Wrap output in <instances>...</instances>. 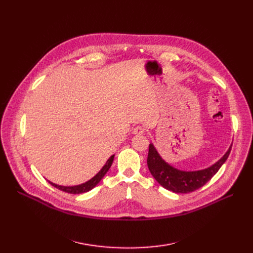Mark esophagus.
<instances>
[{
  "mask_svg": "<svg viewBox=\"0 0 253 253\" xmlns=\"http://www.w3.org/2000/svg\"><path fill=\"white\" fill-rule=\"evenodd\" d=\"M133 133H134V134H137V135L143 134V133H144V128L141 127V126H136V127L133 129Z\"/></svg>",
  "mask_w": 253,
  "mask_h": 253,
  "instance_id": "1",
  "label": "esophagus"
}]
</instances>
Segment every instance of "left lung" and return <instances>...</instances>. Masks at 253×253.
Segmentation results:
<instances>
[{
  "label": "left lung",
  "instance_id": "8db88e82",
  "mask_svg": "<svg viewBox=\"0 0 253 253\" xmlns=\"http://www.w3.org/2000/svg\"><path fill=\"white\" fill-rule=\"evenodd\" d=\"M232 147L218 162L206 169L198 171H181L166 163L156 151L155 147L150 143L148 155V167L155 177L163 188L177 194H188L194 192L209 181L221 165L227 161Z\"/></svg>",
  "mask_w": 253,
  "mask_h": 253
}]
</instances>
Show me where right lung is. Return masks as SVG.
I'll return each instance as SVG.
<instances>
[{
  "label": "right lung",
  "instance_id": "obj_1",
  "mask_svg": "<svg viewBox=\"0 0 253 253\" xmlns=\"http://www.w3.org/2000/svg\"><path fill=\"white\" fill-rule=\"evenodd\" d=\"M114 157H115L114 155L111 156L109 160L106 161L105 165L101 168V170L98 172V173L94 177H92L90 180H88L85 183L75 185V187H62V185L55 184V183H53L51 181H49V182H50V184L53 185V187H55L56 189H58L60 191H63L65 193H70V194H82V193H86V192H88V191H90V190H92L93 188H94L95 185L101 180V178L105 175L106 172L109 171V169L112 166V163L114 161Z\"/></svg>",
  "mask_w": 253,
  "mask_h": 253
}]
</instances>
